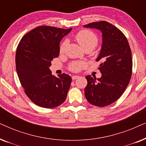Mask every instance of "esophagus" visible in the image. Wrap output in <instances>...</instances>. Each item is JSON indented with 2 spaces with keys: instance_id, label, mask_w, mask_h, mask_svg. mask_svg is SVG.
<instances>
[{
  "instance_id": "34e87169",
  "label": "esophagus",
  "mask_w": 146,
  "mask_h": 146,
  "mask_svg": "<svg viewBox=\"0 0 146 146\" xmlns=\"http://www.w3.org/2000/svg\"><path fill=\"white\" fill-rule=\"evenodd\" d=\"M78 78H79L78 76H76V75H74L72 76V80H76V79Z\"/></svg>"
}]
</instances>
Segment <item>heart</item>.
<instances>
[{
	"label": "heart",
	"mask_w": 146,
	"mask_h": 146,
	"mask_svg": "<svg viewBox=\"0 0 146 146\" xmlns=\"http://www.w3.org/2000/svg\"><path fill=\"white\" fill-rule=\"evenodd\" d=\"M76 40L78 42L80 46L82 48L83 50L86 48H90L92 50L96 46L98 43V38L97 36L92 32L84 30L79 32L75 36ZM68 42L66 40H64L60 46V52L63 54L66 51ZM84 67V63L79 62H75L72 63L70 66V69L72 71L78 72Z\"/></svg>",
	"instance_id": "obj_1"
}]
</instances>
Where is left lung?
I'll list each match as a JSON object with an SVG mask.
<instances>
[{"label": "left lung", "instance_id": "obj_1", "mask_svg": "<svg viewBox=\"0 0 146 146\" xmlns=\"http://www.w3.org/2000/svg\"><path fill=\"white\" fill-rule=\"evenodd\" d=\"M84 27L98 29L102 34L101 50L96 60L101 62L102 76L96 79L86 76L84 94L91 104L104 107L118 100L128 85L132 73L131 52L126 37L111 24L100 21Z\"/></svg>", "mask_w": 146, "mask_h": 146}]
</instances>
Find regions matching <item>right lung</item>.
<instances>
[{"instance_id":"right-lung-1","label":"right lung","mask_w":146,"mask_h":146,"mask_svg":"<svg viewBox=\"0 0 146 146\" xmlns=\"http://www.w3.org/2000/svg\"><path fill=\"white\" fill-rule=\"evenodd\" d=\"M71 30L40 26L26 34L18 45V76L26 94L39 106L53 108L66 98L72 78L66 74L56 77L49 67L59 56L60 42Z\"/></svg>"}]
</instances>
